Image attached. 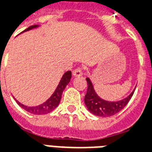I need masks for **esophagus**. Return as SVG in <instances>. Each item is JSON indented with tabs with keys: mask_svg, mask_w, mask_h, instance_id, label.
I'll list each match as a JSON object with an SVG mask.
<instances>
[{
	"mask_svg": "<svg viewBox=\"0 0 152 152\" xmlns=\"http://www.w3.org/2000/svg\"><path fill=\"white\" fill-rule=\"evenodd\" d=\"M72 75L74 76H80L83 75V72H82V69L80 68V67H77L76 69H75L72 72Z\"/></svg>",
	"mask_w": 152,
	"mask_h": 152,
	"instance_id": "obj_1",
	"label": "esophagus"
}]
</instances>
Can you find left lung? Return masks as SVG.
I'll return each instance as SVG.
<instances>
[{"label": "left lung", "mask_w": 152, "mask_h": 152, "mask_svg": "<svg viewBox=\"0 0 152 152\" xmlns=\"http://www.w3.org/2000/svg\"><path fill=\"white\" fill-rule=\"evenodd\" d=\"M88 89L87 93L85 96V103L87 108L92 114L95 115L97 116L101 117H108L114 115L119 112H121L132 98L134 94V90L131 93L127 98L117 101V102H109L103 100L96 94L95 90L94 89V86L89 78H86Z\"/></svg>", "instance_id": "1"}]
</instances>
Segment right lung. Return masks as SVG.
I'll return each mask as SVG.
<instances>
[{
  "instance_id": "add662e5",
  "label": "right lung",
  "mask_w": 152,
  "mask_h": 152,
  "mask_svg": "<svg viewBox=\"0 0 152 152\" xmlns=\"http://www.w3.org/2000/svg\"><path fill=\"white\" fill-rule=\"evenodd\" d=\"M39 26L38 25H33V26H31L29 27L27 29H25L24 31H22L24 32V31H29V30H31L33 28H38ZM71 78H72V72L71 71H67L66 72L63 74V76H62V78L60 80V82L58 84V86H57L55 91L53 92V94L52 95L50 96V98L46 102H45L42 104H40L39 106H36V107H28V106H25L23 104H22L20 102L17 101L15 99V101L17 102L18 105L21 107L22 108H23L25 111H27L29 113L33 115H45L50 113L52 111H53L54 109L56 108L58 106L60 102V100H61V98H62V94H63V90L66 88V86L68 85V83L70 82L71 80Z\"/></svg>"
}]
</instances>
